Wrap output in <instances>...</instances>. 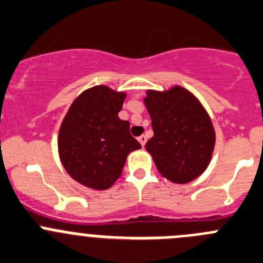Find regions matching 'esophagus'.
<instances>
[{
  "mask_svg": "<svg viewBox=\"0 0 263 263\" xmlns=\"http://www.w3.org/2000/svg\"><path fill=\"white\" fill-rule=\"evenodd\" d=\"M138 141H139V143L142 144V147H144V144H146V142H147L146 136H141V137H138Z\"/></svg>",
  "mask_w": 263,
  "mask_h": 263,
  "instance_id": "obj_1",
  "label": "esophagus"
}]
</instances>
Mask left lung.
I'll return each mask as SVG.
<instances>
[{"label":"left lung","mask_w":263,"mask_h":263,"mask_svg":"<svg viewBox=\"0 0 263 263\" xmlns=\"http://www.w3.org/2000/svg\"><path fill=\"white\" fill-rule=\"evenodd\" d=\"M143 99L154 137L146 143L157 171L173 183L184 184L201 176L211 162L216 132L208 112L184 87L147 90Z\"/></svg>","instance_id":"8db88e82"}]
</instances>
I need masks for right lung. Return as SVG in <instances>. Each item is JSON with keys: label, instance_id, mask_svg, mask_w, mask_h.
Segmentation results:
<instances>
[{"label": "right lung", "instance_id": "add662e5", "mask_svg": "<svg viewBox=\"0 0 263 263\" xmlns=\"http://www.w3.org/2000/svg\"><path fill=\"white\" fill-rule=\"evenodd\" d=\"M126 92L98 85L73 101L62 121L58 151L67 173L92 190H107L122 173L130 152L141 148L129 121L120 120Z\"/></svg>", "mask_w": 263, "mask_h": 263}]
</instances>
